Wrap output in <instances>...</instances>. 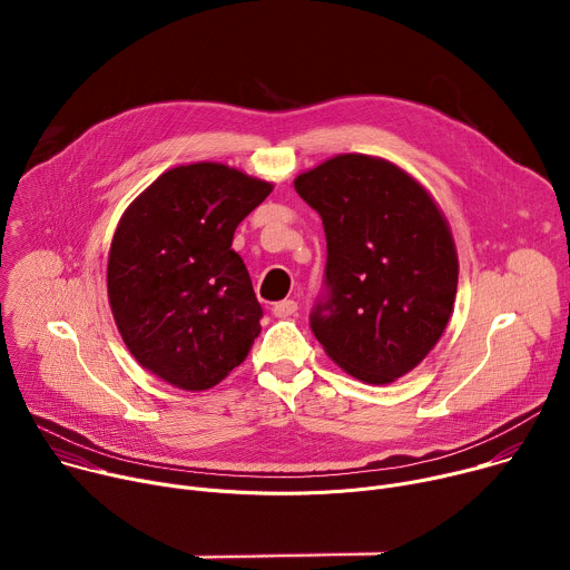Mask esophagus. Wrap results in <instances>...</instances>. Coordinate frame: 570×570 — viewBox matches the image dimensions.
I'll list each match as a JSON object with an SVG mask.
<instances>
[{"mask_svg":"<svg viewBox=\"0 0 570 570\" xmlns=\"http://www.w3.org/2000/svg\"><path fill=\"white\" fill-rule=\"evenodd\" d=\"M297 313V302L295 299H282L273 304V315L277 317H291Z\"/></svg>","mask_w":570,"mask_h":570,"instance_id":"1","label":"esophagus"}]
</instances>
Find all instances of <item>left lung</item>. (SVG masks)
Returning <instances> with one entry per match:
<instances>
[{"label": "left lung", "instance_id": "left-lung-1", "mask_svg": "<svg viewBox=\"0 0 570 570\" xmlns=\"http://www.w3.org/2000/svg\"><path fill=\"white\" fill-rule=\"evenodd\" d=\"M295 191L327 236L313 336L365 383L409 374L444 334L455 302L458 255L444 214L415 178L361 153L297 176Z\"/></svg>", "mask_w": 570, "mask_h": 570}]
</instances>
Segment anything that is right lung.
<instances>
[{"mask_svg":"<svg viewBox=\"0 0 570 570\" xmlns=\"http://www.w3.org/2000/svg\"><path fill=\"white\" fill-rule=\"evenodd\" d=\"M273 185L218 161L161 174L124 212L108 257V299L135 361L183 390H207L246 361L262 332L238 223Z\"/></svg>","mask_w":570,"mask_h":570,"instance_id":"right-lung-1","label":"right lung"}]
</instances>
